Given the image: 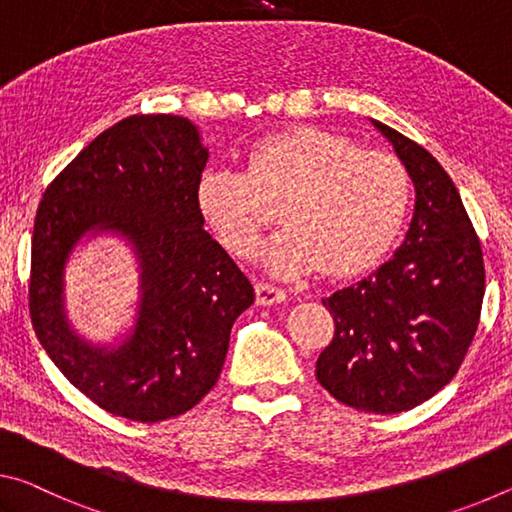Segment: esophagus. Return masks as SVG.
Segmentation results:
<instances>
[{
  "instance_id": "esophagus-1",
  "label": "esophagus",
  "mask_w": 512,
  "mask_h": 512,
  "mask_svg": "<svg viewBox=\"0 0 512 512\" xmlns=\"http://www.w3.org/2000/svg\"><path fill=\"white\" fill-rule=\"evenodd\" d=\"M256 304L258 306H274L286 301V292L270 286V283H256Z\"/></svg>"
}]
</instances>
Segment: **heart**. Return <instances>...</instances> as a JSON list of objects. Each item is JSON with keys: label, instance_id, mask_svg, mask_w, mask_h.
<instances>
[{"label": "heart", "instance_id": "b5f03b06", "mask_svg": "<svg viewBox=\"0 0 512 512\" xmlns=\"http://www.w3.org/2000/svg\"><path fill=\"white\" fill-rule=\"evenodd\" d=\"M197 204L217 242L238 258L254 254L276 208L283 226L261 251L272 276L299 279L320 267L326 276H354L395 245L410 177L395 156L301 127L258 142L245 172L208 170Z\"/></svg>", "mask_w": 512, "mask_h": 512}]
</instances>
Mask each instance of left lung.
Wrapping results in <instances>:
<instances>
[{
	"instance_id": "1",
	"label": "left lung",
	"mask_w": 512,
	"mask_h": 512,
	"mask_svg": "<svg viewBox=\"0 0 512 512\" xmlns=\"http://www.w3.org/2000/svg\"><path fill=\"white\" fill-rule=\"evenodd\" d=\"M372 124L413 181V220L390 261L322 299L335 335L315 374L342 404L392 415L420 406L454 379L479 326L485 270L449 174L417 142Z\"/></svg>"
}]
</instances>
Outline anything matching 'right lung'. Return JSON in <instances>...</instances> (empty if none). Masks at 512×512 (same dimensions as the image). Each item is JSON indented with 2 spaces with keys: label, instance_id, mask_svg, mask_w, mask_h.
Wrapping results in <instances>:
<instances>
[{
  "label": "right lung",
  "instance_id": "1",
  "mask_svg": "<svg viewBox=\"0 0 512 512\" xmlns=\"http://www.w3.org/2000/svg\"><path fill=\"white\" fill-rule=\"evenodd\" d=\"M208 161L197 124L131 115L90 142L45 190L31 242V322L74 388L133 422L197 406L222 372L231 326L254 288L204 231L197 186ZM99 235L125 240L139 265L134 324L92 343L64 308L73 249Z\"/></svg>",
  "mask_w": 512,
  "mask_h": 512
}]
</instances>
